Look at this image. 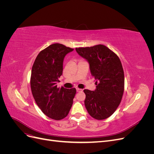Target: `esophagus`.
<instances>
[{"label": "esophagus", "instance_id": "obj_1", "mask_svg": "<svg viewBox=\"0 0 154 154\" xmlns=\"http://www.w3.org/2000/svg\"><path fill=\"white\" fill-rule=\"evenodd\" d=\"M83 91V90L81 89V88H76V91H77V92H81V91Z\"/></svg>", "mask_w": 154, "mask_h": 154}]
</instances>
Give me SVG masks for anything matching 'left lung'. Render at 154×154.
<instances>
[{
	"label": "left lung",
	"mask_w": 154,
	"mask_h": 154,
	"mask_svg": "<svg viewBox=\"0 0 154 154\" xmlns=\"http://www.w3.org/2000/svg\"><path fill=\"white\" fill-rule=\"evenodd\" d=\"M89 63L96 89H85V105L89 115L97 120L108 118L119 105L125 87L124 71L118 55L104 45L76 48Z\"/></svg>",
	"instance_id": "left-lung-1"
}]
</instances>
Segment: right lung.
<instances>
[{
    "label": "right lung",
    "mask_w": 154,
    "mask_h": 154,
    "mask_svg": "<svg viewBox=\"0 0 154 154\" xmlns=\"http://www.w3.org/2000/svg\"><path fill=\"white\" fill-rule=\"evenodd\" d=\"M73 50L61 44H51L40 51L32 67V94L42 112L54 120L68 115L76 92L75 88H60L57 85L62 74L65 56Z\"/></svg>",
    "instance_id": "obj_1"
}]
</instances>
